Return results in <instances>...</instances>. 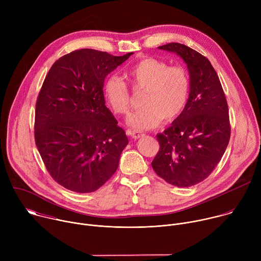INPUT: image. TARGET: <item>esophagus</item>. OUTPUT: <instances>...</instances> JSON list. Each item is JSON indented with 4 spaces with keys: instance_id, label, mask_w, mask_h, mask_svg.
Returning a JSON list of instances; mask_svg holds the SVG:
<instances>
[{
    "instance_id": "1",
    "label": "esophagus",
    "mask_w": 261,
    "mask_h": 261,
    "mask_svg": "<svg viewBox=\"0 0 261 261\" xmlns=\"http://www.w3.org/2000/svg\"><path fill=\"white\" fill-rule=\"evenodd\" d=\"M128 134L134 138V139H138L142 136H144V134L142 132H139V131H135V130H128Z\"/></svg>"
}]
</instances>
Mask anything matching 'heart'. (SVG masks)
Masks as SVG:
<instances>
[{"mask_svg": "<svg viewBox=\"0 0 261 261\" xmlns=\"http://www.w3.org/2000/svg\"><path fill=\"white\" fill-rule=\"evenodd\" d=\"M126 74L136 89L143 90V107L127 120L131 127L139 130L152 129L163 119L170 122L180 116L190 94V77L184 67L168 66L161 60L144 58L133 64ZM103 95L115 114L129 113L130 91L122 79L116 75L105 79Z\"/></svg>", "mask_w": 261, "mask_h": 261, "instance_id": "1", "label": "heart"}]
</instances>
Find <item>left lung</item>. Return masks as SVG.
<instances>
[{"label":"left lung","mask_w":261,"mask_h":261,"mask_svg":"<svg viewBox=\"0 0 261 261\" xmlns=\"http://www.w3.org/2000/svg\"><path fill=\"white\" fill-rule=\"evenodd\" d=\"M159 48L175 53L187 64L190 94L180 116L157 134L160 150L152 167L168 184L191 187L205 179L225 153L230 139L228 105L218 74L204 56L176 42Z\"/></svg>","instance_id":"obj_1"}]
</instances>
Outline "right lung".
<instances>
[{
    "instance_id": "1",
    "label": "right lung",
    "mask_w": 261,
    "mask_h": 261,
    "mask_svg": "<svg viewBox=\"0 0 261 261\" xmlns=\"http://www.w3.org/2000/svg\"><path fill=\"white\" fill-rule=\"evenodd\" d=\"M132 54L74 50L46 74L36 102L35 142L51 177L68 190L94 192L118 169L129 141L105 106L103 83Z\"/></svg>"
}]
</instances>
